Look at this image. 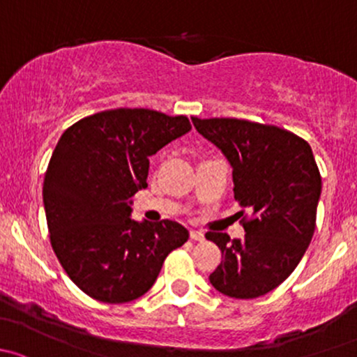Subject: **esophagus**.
Segmentation results:
<instances>
[{
  "mask_svg": "<svg viewBox=\"0 0 357 357\" xmlns=\"http://www.w3.org/2000/svg\"><path fill=\"white\" fill-rule=\"evenodd\" d=\"M190 238H192V241H204V232L192 229L190 230Z\"/></svg>",
  "mask_w": 357,
  "mask_h": 357,
  "instance_id": "34e87169",
  "label": "esophagus"
}]
</instances>
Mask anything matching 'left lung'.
Instances as JSON below:
<instances>
[{
	"instance_id": "left-lung-1",
	"label": "left lung",
	"mask_w": 357,
	"mask_h": 357,
	"mask_svg": "<svg viewBox=\"0 0 357 357\" xmlns=\"http://www.w3.org/2000/svg\"><path fill=\"white\" fill-rule=\"evenodd\" d=\"M196 130L232 167L234 197L252 213L244 238L208 232L222 251L209 275L218 292L255 299L296 270L314 234L321 177L310 144L273 125L237 119H192Z\"/></svg>"
}]
</instances>
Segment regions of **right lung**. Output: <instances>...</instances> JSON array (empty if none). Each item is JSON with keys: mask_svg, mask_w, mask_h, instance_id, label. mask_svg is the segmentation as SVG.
<instances>
[{"mask_svg": "<svg viewBox=\"0 0 357 357\" xmlns=\"http://www.w3.org/2000/svg\"><path fill=\"white\" fill-rule=\"evenodd\" d=\"M190 128L187 116L120 108L79 120L58 141L43 185L51 245L93 299L144 296L165 258L189 238L172 220H132V197L148 187L149 156Z\"/></svg>", "mask_w": 357, "mask_h": 357, "instance_id": "add662e5", "label": "right lung"}]
</instances>
